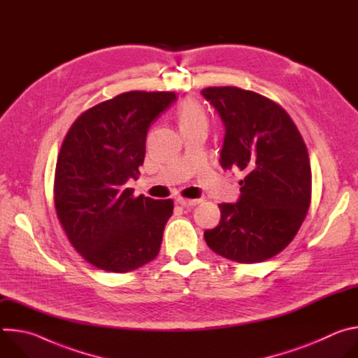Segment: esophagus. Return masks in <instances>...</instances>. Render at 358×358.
I'll use <instances>...</instances> for the list:
<instances>
[{"mask_svg": "<svg viewBox=\"0 0 358 358\" xmlns=\"http://www.w3.org/2000/svg\"><path fill=\"white\" fill-rule=\"evenodd\" d=\"M199 201L201 199H189V198H182V196L177 198V203H180V206H182V207H194V206H196V203H199Z\"/></svg>", "mask_w": 358, "mask_h": 358, "instance_id": "obj_1", "label": "esophagus"}]
</instances>
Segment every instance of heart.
<instances>
[{"mask_svg":"<svg viewBox=\"0 0 358 358\" xmlns=\"http://www.w3.org/2000/svg\"><path fill=\"white\" fill-rule=\"evenodd\" d=\"M177 122L180 129H187L195 124L207 123V113L195 99H185L177 108Z\"/></svg>","mask_w":358,"mask_h":358,"instance_id":"heart-1","label":"heart"}]
</instances>
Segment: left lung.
<instances>
[{"label": "left lung", "instance_id": "left-lung-1", "mask_svg": "<svg viewBox=\"0 0 358 358\" xmlns=\"http://www.w3.org/2000/svg\"><path fill=\"white\" fill-rule=\"evenodd\" d=\"M201 93L225 124L221 166L245 174L241 199L220 203L221 221L203 238L227 259L264 262L293 241L310 207L308 147L276 101L235 86L206 87Z\"/></svg>", "mask_w": 358, "mask_h": 358}]
</instances>
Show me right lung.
Instances as JSON below:
<instances>
[{
  "label": "right lung",
  "mask_w": 358,
  "mask_h": 358,
  "mask_svg": "<svg viewBox=\"0 0 358 358\" xmlns=\"http://www.w3.org/2000/svg\"><path fill=\"white\" fill-rule=\"evenodd\" d=\"M174 92L131 90L83 112L61 145L54 202L58 220L80 257L97 269L126 273L155 259L173 199L134 196L150 123Z\"/></svg>",
  "instance_id": "1"
}]
</instances>
